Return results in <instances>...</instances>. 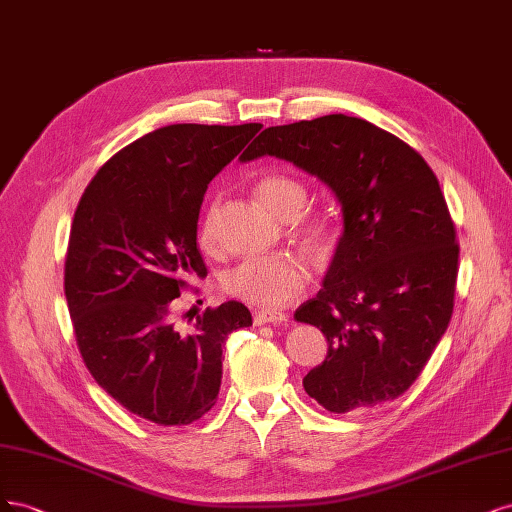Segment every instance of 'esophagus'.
<instances>
[{
    "label": "esophagus",
    "mask_w": 512,
    "mask_h": 512,
    "mask_svg": "<svg viewBox=\"0 0 512 512\" xmlns=\"http://www.w3.org/2000/svg\"><path fill=\"white\" fill-rule=\"evenodd\" d=\"M253 321L255 325H266V323H285L287 315L285 312H276V310H255L253 312Z\"/></svg>",
    "instance_id": "obj_1"
}]
</instances>
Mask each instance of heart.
Masks as SVG:
<instances>
[{
    "instance_id": "obj_1",
    "label": "heart",
    "mask_w": 512,
    "mask_h": 512,
    "mask_svg": "<svg viewBox=\"0 0 512 512\" xmlns=\"http://www.w3.org/2000/svg\"><path fill=\"white\" fill-rule=\"evenodd\" d=\"M259 200L283 219L298 217L308 200V189L291 176L272 174L259 180ZM219 204L212 202L200 223V244L204 249L214 246V227H217ZM310 238H323L325 223L312 221L306 225ZM310 263L302 255L280 253L257 259H246L223 274V291L259 308H278L298 298L310 283Z\"/></svg>"
}]
</instances>
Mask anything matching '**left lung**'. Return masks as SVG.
Returning <instances> with one entry per match:
<instances>
[{"instance_id":"1","label":"left lung","mask_w":512,"mask_h":512,"mask_svg":"<svg viewBox=\"0 0 512 512\" xmlns=\"http://www.w3.org/2000/svg\"><path fill=\"white\" fill-rule=\"evenodd\" d=\"M263 155L317 176L342 206L323 289L295 310L329 344L306 393L329 412L400 398L453 315L459 244L436 174L415 148L346 114L268 127L240 159Z\"/></svg>"}]
</instances>
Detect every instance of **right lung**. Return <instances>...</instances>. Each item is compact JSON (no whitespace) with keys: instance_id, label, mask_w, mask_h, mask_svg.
Here are the masks:
<instances>
[{"instance_id":"right-lung-1","label":"right lung","mask_w":512,"mask_h":512,"mask_svg":"<svg viewBox=\"0 0 512 512\" xmlns=\"http://www.w3.org/2000/svg\"><path fill=\"white\" fill-rule=\"evenodd\" d=\"M261 123H178L112 155L74 212L65 300L82 361L123 408L157 425H189L217 404L223 344L253 325L240 302L174 323L189 276L204 278L197 219L210 180Z\"/></svg>"}]
</instances>
